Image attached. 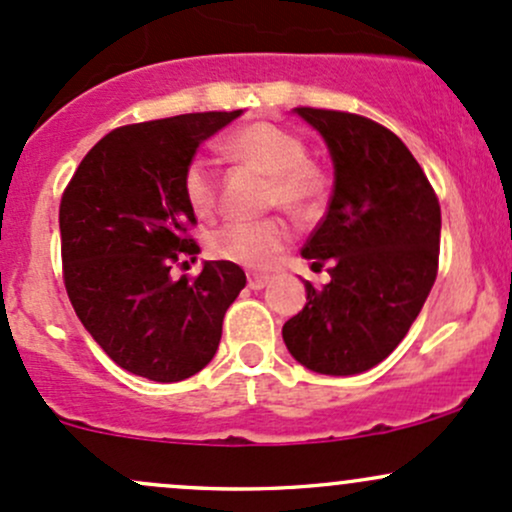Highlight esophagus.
Instances as JSON below:
<instances>
[{"label":"esophagus","mask_w":512,"mask_h":512,"mask_svg":"<svg viewBox=\"0 0 512 512\" xmlns=\"http://www.w3.org/2000/svg\"><path fill=\"white\" fill-rule=\"evenodd\" d=\"M272 282V277H267V274H250V277H247V286H250V289H265V286Z\"/></svg>","instance_id":"esophagus-1"}]
</instances>
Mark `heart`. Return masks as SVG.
<instances>
[{"label": "heart", "instance_id": "obj_1", "mask_svg": "<svg viewBox=\"0 0 512 512\" xmlns=\"http://www.w3.org/2000/svg\"><path fill=\"white\" fill-rule=\"evenodd\" d=\"M223 153L240 165L269 179L265 194L267 209H282L294 218L313 216L328 196V177L313 160L299 133L272 121H255L223 143ZM187 204L201 218L221 211L223 187L216 167L204 157H194L182 177ZM291 230L282 218L260 223H230L211 238L213 255L235 265L267 269L289 245Z\"/></svg>", "mask_w": 512, "mask_h": 512}]
</instances>
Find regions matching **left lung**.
I'll return each mask as SVG.
<instances>
[{
	"label": "left lung",
	"instance_id": "obj_1",
	"mask_svg": "<svg viewBox=\"0 0 512 512\" xmlns=\"http://www.w3.org/2000/svg\"><path fill=\"white\" fill-rule=\"evenodd\" d=\"M328 145L335 187L301 255L328 262L306 282V306L284 323L291 357L311 372L350 376L384 362L428 299L440 260V201L403 140L347 111L294 109Z\"/></svg>",
	"mask_w": 512,
	"mask_h": 512
}]
</instances>
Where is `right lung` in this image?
Here are the masks:
<instances>
[{"mask_svg":"<svg viewBox=\"0 0 512 512\" xmlns=\"http://www.w3.org/2000/svg\"><path fill=\"white\" fill-rule=\"evenodd\" d=\"M243 111H204L114 128L84 155L60 201L67 296L87 333L121 369L160 384L194 376L218 350L223 316L245 286L235 262L199 255L182 177L196 148Z\"/></svg>","mask_w":512,"mask_h":512,"instance_id":"right-lung-1","label":"right lung"}]
</instances>
